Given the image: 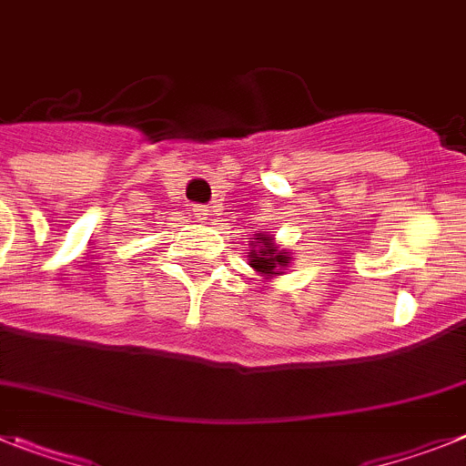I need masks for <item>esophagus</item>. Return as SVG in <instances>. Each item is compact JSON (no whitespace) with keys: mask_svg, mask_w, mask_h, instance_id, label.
Returning a JSON list of instances; mask_svg holds the SVG:
<instances>
[{"mask_svg":"<svg viewBox=\"0 0 466 466\" xmlns=\"http://www.w3.org/2000/svg\"><path fill=\"white\" fill-rule=\"evenodd\" d=\"M193 217L198 221H207L209 218V207L207 205H193Z\"/></svg>","mask_w":466,"mask_h":466,"instance_id":"34e87169","label":"esophagus"}]
</instances>
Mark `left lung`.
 <instances>
[{
  "instance_id": "obj_1",
  "label": "left lung",
  "mask_w": 466,
  "mask_h": 466,
  "mask_svg": "<svg viewBox=\"0 0 466 466\" xmlns=\"http://www.w3.org/2000/svg\"><path fill=\"white\" fill-rule=\"evenodd\" d=\"M254 240H259L261 248L252 249V254H249L252 257V268H257L259 273H266V276H276V273H280L289 264L288 252H280L271 242V238L259 236L254 238Z\"/></svg>"
}]
</instances>
